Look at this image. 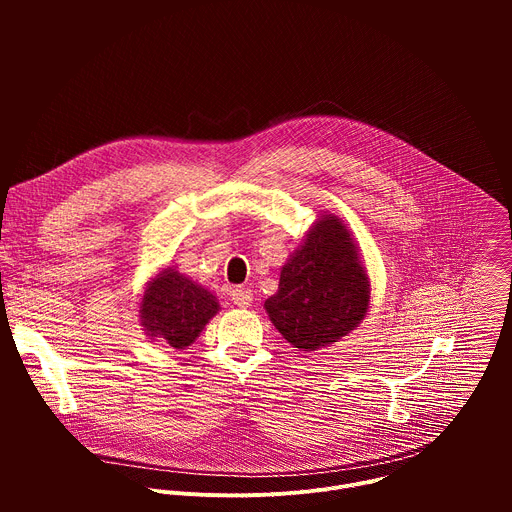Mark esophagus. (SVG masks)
I'll use <instances>...</instances> for the list:
<instances>
[{
  "label": "esophagus",
  "instance_id": "obj_1",
  "mask_svg": "<svg viewBox=\"0 0 512 512\" xmlns=\"http://www.w3.org/2000/svg\"><path fill=\"white\" fill-rule=\"evenodd\" d=\"M231 300H233L235 306H239V308H249L251 302H253V291H251V287L237 285V287L231 291Z\"/></svg>",
  "mask_w": 512,
  "mask_h": 512
}]
</instances>
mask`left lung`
I'll use <instances>...</instances> for the list:
<instances>
[{
    "label": "left lung",
    "instance_id": "8db88e82",
    "mask_svg": "<svg viewBox=\"0 0 512 512\" xmlns=\"http://www.w3.org/2000/svg\"><path fill=\"white\" fill-rule=\"evenodd\" d=\"M369 308V279L350 233L324 216L281 269L277 294L265 302L273 326L300 350L346 336Z\"/></svg>",
    "mask_w": 512,
    "mask_h": 512
}]
</instances>
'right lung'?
Instances as JSON below:
<instances>
[{
  "label": "right lung",
  "instance_id": "add662e5",
  "mask_svg": "<svg viewBox=\"0 0 512 512\" xmlns=\"http://www.w3.org/2000/svg\"><path fill=\"white\" fill-rule=\"evenodd\" d=\"M218 312L208 289L174 269L162 271L141 300V322L148 334L164 338L174 348L190 346L206 322Z\"/></svg>",
  "mask_w": 512,
  "mask_h": 512
}]
</instances>
